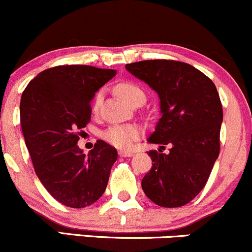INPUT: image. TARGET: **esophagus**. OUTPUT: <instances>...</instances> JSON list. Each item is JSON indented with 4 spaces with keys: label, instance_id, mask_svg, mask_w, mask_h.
I'll return each instance as SVG.
<instances>
[{
    "label": "esophagus",
    "instance_id": "34e87169",
    "mask_svg": "<svg viewBox=\"0 0 252 252\" xmlns=\"http://www.w3.org/2000/svg\"><path fill=\"white\" fill-rule=\"evenodd\" d=\"M119 156H121V157H133L134 153L130 152V151H121V152H119Z\"/></svg>",
    "mask_w": 252,
    "mask_h": 252
}]
</instances>
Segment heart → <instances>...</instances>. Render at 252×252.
<instances>
[{
    "mask_svg": "<svg viewBox=\"0 0 252 252\" xmlns=\"http://www.w3.org/2000/svg\"><path fill=\"white\" fill-rule=\"evenodd\" d=\"M116 93L119 97L131 105L135 101H145V92L140 86L134 82H122L116 86ZM104 99V89L96 92L93 101V110L96 112L101 106ZM141 136V130L136 126L131 124H122V126H113L105 131L104 137L107 142L118 148H129L139 137Z\"/></svg>",
    "mask_w": 252,
    "mask_h": 252,
    "instance_id": "heart-1",
    "label": "heart"
}]
</instances>
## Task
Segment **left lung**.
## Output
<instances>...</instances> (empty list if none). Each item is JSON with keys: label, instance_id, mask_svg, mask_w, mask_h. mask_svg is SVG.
Instances as JSON below:
<instances>
[{"label": "left lung", "instance_id": "1", "mask_svg": "<svg viewBox=\"0 0 252 252\" xmlns=\"http://www.w3.org/2000/svg\"><path fill=\"white\" fill-rule=\"evenodd\" d=\"M126 70L158 93L161 117L148 142L169 145V153L148 152L152 168L141 181L145 194L163 208L194 199L208 182L220 153L223 111L208 76L176 60H142Z\"/></svg>", "mask_w": 252, "mask_h": 252}]
</instances>
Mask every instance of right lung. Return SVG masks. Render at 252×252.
<instances>
[{
  "label": "right lung",
  "mask_w": 252,
  "mask_h": 252,
  "mask_svg": "<svg viewBox=\"0 0 252 252\" xmlns=\"http://www.w3.org/2000/svg\"><path fill=\"white\" fill-rule=\"evenodd\" d=\"M116 70L60 65L42 71L23 92L20 124L35 173L54 199L86 208L104 194L117 151L102 140L84 155L77 142L91 122V101Z\"/></svg>",
  "instance_id": "right-lung-1"
}]
</instances>
